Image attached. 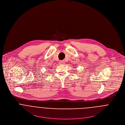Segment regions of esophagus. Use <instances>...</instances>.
Here are the masks:
<instances>
[{
	"instance_id": "obj_1",
	"label": "esophagus",
	"mask_w": 125,
	"mask_h": 125,
	"mask_svg": "<svg viewBox=\"0 0 125 125\" xmlns=\"http://www.w3.org/2000/svg\"><path fill=\"white\" fill-rule=\"evenodd\" d=\"M64 63H65V61L63 60H62L59 62V64H64Z\"/></svg>"
}]
</instances>
